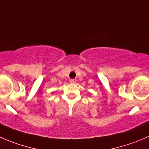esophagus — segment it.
Instances as JSON below:
<instances>
[{"label":"esophagus","instance_id":"1","mask_svg":"<svg viewBox=\"0 0 149 149\" xmlns=\"http://www.w3.org/2000/svg\"><path fill=\"white\" fill-rule=\"evenodd\" d=\"M70 82L71 84H75L76 82V79H70Z\"/></svg>","mask_w":149,"mask_h":149}]
</instances>
